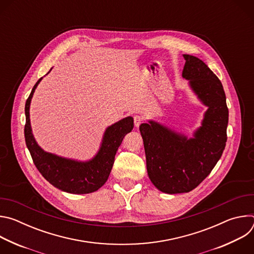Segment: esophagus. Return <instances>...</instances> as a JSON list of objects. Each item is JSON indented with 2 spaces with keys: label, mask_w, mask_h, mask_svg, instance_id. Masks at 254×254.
Instances as JSON below:
<instances>
[{
  "label": "esophagus",
  "mask_w": 254,
  "mask_h": 254,
  "mask_svg": "<svg viewBox=\"0 0 254 254\" xmlns=\"http://www.w3.org/2000/svg\"><path fill=\"white\" fill-rule=\"evenodd\" d=\"M142 121H143V118H142L141 116L135 115V116L133 117V124H134V126H135L136 127H139V125L142 123Z\"/></svg>",
  "instance_id": "esophagus-1"
}]
</instances>
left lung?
<instances>
[{
  "mask_svg": "<svg viewBox=\"0 0 254 254\" xmlns=\"http://www.w3.org/2000/svg\"><path fill=\"white\" fill-rule=\"evenodd\" d=\"M184 58L183 77L208 106L202 127L188 139L154 122L139 126L148 175L168 194L195 189L221 158L227 140L228 107L221 81L198 57L184 54Z\"/></svg>",
  "mask_w": 254,
  "mask_h": 254,
  "instance_id": "left-lung-1",
  "label": "left lung"
}]
</instances>
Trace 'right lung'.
<instances>
[{"label":"right lung","instance_id":"obj_1","mask_svg":"<svg viewBox=\"0 0 254 254\" xmlns=\"http://www.w3.org/2000/svg\"><path fill=\"white\" fill-rule=\"evenodd\" d=\"M41 79L34 85L25 105L24 133L32 160L41 175L59 190L71 194L95 192L107 181L115 163L117 151L125 135L133 127V120L131 117H127L108 127L105 130L98 154L89 162H75L46 153L35 141L29 119L31 98Z\"/></svg>","mask_w":254,"mask_h":254}]
</instances>
